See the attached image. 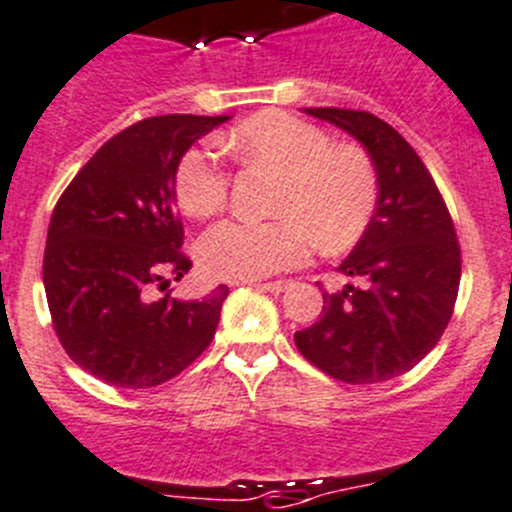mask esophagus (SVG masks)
Wrapping results in <instances>:
<instances>
[{
    "label": "esophagus",
    "mask_w": 512,
    "mask_h": 512,
    "mask_svg": "<svg viewBox=\"0 0 512 512\" xmlns=\"http://www.w3.org/2000/svg\"><path fill=\"white\" fill-rule=\"evenodd\" d=\"M290 285H293L290 280H272V283H257V288L267 290V293H272V295H280V293H285Z\"/></svg>",
    "instance_id": "esophagus-1"
}]
</instances>
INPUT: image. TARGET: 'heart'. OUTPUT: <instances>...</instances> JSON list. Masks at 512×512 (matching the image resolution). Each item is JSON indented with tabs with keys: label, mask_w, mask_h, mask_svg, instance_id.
<instances>
[{
	"label": "heart",
	"mask_w": 512,
	"mask_h": 512,
	"mask_svg": "<svg viewBox=\"0 0 512 512\" xmlns=\"http://www.w3.org/2000/svg\"><path fill=\"white\" fill-rule=\"evenodd\" d=\"M247 164L280 171L270 222L227 219L199 242L209 275L257 280L308 260L313 237L323 250L351 247L379 209L381 181L361 146L333 143L331 133L285 111L247 118L224 141ZM229 176L217 154L189 148L174 171V197L186 217L204 219L227 202Z\"/></svg>",
	"instance_id": "1"
}]
</instances>
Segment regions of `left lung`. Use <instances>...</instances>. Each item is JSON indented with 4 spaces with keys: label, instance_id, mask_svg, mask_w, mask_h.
<instances>
[{
    "label": "left lung",
    "instance_id": "1",
    "mask_svg": "<svg viewBox=\"0 0 512 512\" xmlns=\"http://www.w3.org/2000/svg\"><path fill=\"white\" fill-rule=\"evenodd\" d=\"M305 113L369 151L381 197L364 237L338 265L366 285L323 293L321 321L295 333V346L346 384L389 381L414 369L450 323L462 272L455 224L424 161L389 123L348 108Z\"/></svg>",
    "mask_w": 512,
    "mask_h": 512
}]
</instances>
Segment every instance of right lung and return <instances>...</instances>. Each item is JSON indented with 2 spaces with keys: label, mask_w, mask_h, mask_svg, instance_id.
Returning <instances> with one entry per match:
<instances>
[{
  "label": "right lung",
  "mask_w": 512,
  "mask_h": 512,
  "mask_svg": "<svg viewBox=\"0 0 512 512\" xmlns=\"http://www.w3.org/2000/svg\"><path fill=\"white\" fill-rule=\"evenodd\" d=\"M229 116H154L116 133L57 199L42 283L52 326L80 369L123 389H148L204 353L227 285L176 300L191 260L174 209V171L204 133Z\"/></svg>",
  "instance_id": "right-lung-1"
}]
</instances>
